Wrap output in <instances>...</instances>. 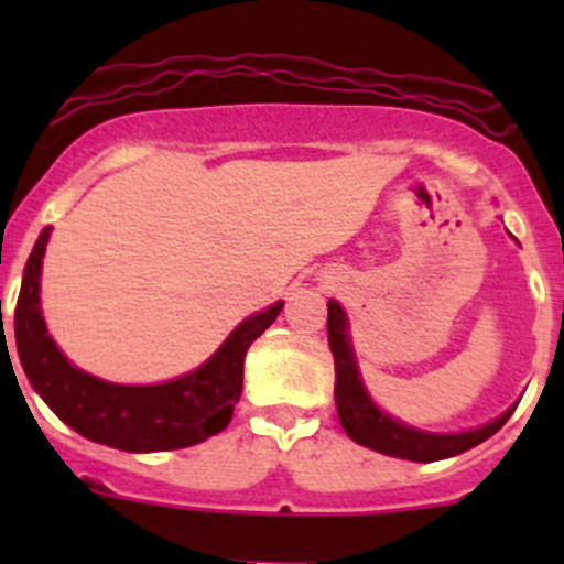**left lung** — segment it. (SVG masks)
Returning <instances> with one entry per match:
<instances>
[{"label":"left lung","instance_id":"left-lung-1","mask_svg":"<svg viewBox=\"0 0 564 564\" xmlns=\"http://www.w3.org/2000/svg\"><path fill=\"white\" fill-rule=\"evenodd\" d=\"M327 340L329 351L335 357V406H338L340 425L357 445L371 447V451L384 453V456L420 460V464L458 456V453L471 451L475 445L486 442L488 436L497 434L513 414V409H508L494 423L475 431H464V434H425V431L409 429V425L379 412L371 398H368L360 382V373H357L349 335H346V316L335 300L327 303Z\"/></svg>","mask_w":564,"mask_h":564}]
</instances>
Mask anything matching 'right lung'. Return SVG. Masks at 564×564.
<instances>
[{"mask_svg": "<svg viewBox=\"0 0 564 564\" xmlns=\"http://www.w3.org/2000/svg\"><path fill=\"white\" fill-rule=\"evenodd\" d=\"M48 231H40L24 267L15 305V346L26 379L51 412L87 440L128 453L180 451L224 431L242 395L248 346L275 322L283 303L246 318L226 344L187 377L147 388L104 382L65 360L40 316V264Z\"/></svg>", "mask_w": 564, "mask_h": 564, "instance_id": "1", "label": "right lung"}]
</instances>
